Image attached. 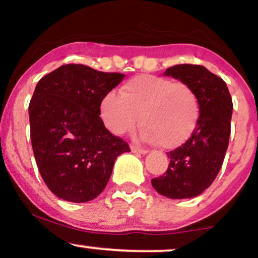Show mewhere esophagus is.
I'll return each instance as SVG.
<instances>
[{
	"instance_id": "34e87169",
	"label": "esophagus",
	"mask_w": 258,
	"mask_h": 258,
	"mask_svg": "<svg viewBox=\"0 0 258 258\" xmlns=\"http://www.w3.org/2000/svg\"><path fill=\"white\" fill-rule=\"evenodd\" d=\"M131 150L133 153H137V154H147L148 153V149H144V148L136 147V146H131Z\"/></svg>"
}]
</instances>
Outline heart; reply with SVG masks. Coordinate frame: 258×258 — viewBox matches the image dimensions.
<instances>
[{
	"instance_id": "b5f03b06",
	"label": "heart",
	"mask_w": 258,
	"mask_h": 258,
	"mask_svg": "<svg viewBox=\"0 0 258 258\" xmlns=\"http://www.w3.org/2000/svg\"><path fill=\"white\" fill-rule=\"evenodd\" d=\"M100 119L120 136L131 132L141 116V137L173 149L185 143L200 119V99L190 85L155 75H138L109 91L99 103Z\"/></svg>"
}]
</instances>
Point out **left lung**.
<instances>
[{
	"mask_svg": "<svg viewBox=\"0 0 258 258\" xmlns=\"http://www.w3.org/2000/svg\"><path fill=\"white\" fill-rule=\"evenodd\" d=\"M165 76L194 88L200 99V119L191 137L167 153V171L153 178L152 184L170 199L194 198L212 184L223 164L230 136L232 97L226 82L201 65H174L166 69Z\"/></svg>",
	"mask_w": 258,
	"mask_h": 258,
	"instance_id": "1",
	"label": "left lung"
}]
</instances>
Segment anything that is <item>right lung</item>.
<instances>
[{
	"instance_id": "add662e5",
	"label": "right lung",
	"mask_w": 258,
	"mask_h": 258,
	"mask_svg": "<svg viewBox=\"0 0 258 258\" xmlns=\"http://www.w3.org/2000/svg\"><path fill=\"white\" fill-rule=\"evenodd\" d=\"M125 78L65 64L37 82L29 104L30 138L41 177L53 194L87 203L104 190L128 144L105 128L99 103Z\"/></svg>"
}]
</instances>
